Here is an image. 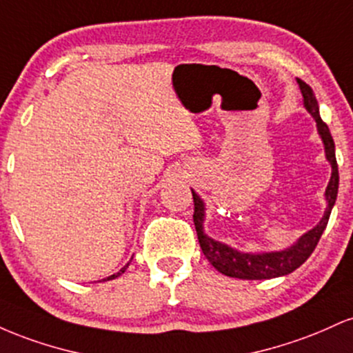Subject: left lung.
Masks as SVG:
<instances>
[{
	"label": "left lung",
	"mask_w": 353,
	"mask_h": 353,
	"mask_svg": "<svg viewBox=\"0 0 353 353\" xmlns=\"http://www.w3.org/2000/svg\"><path fill=\"white\" fill-rule=\"evenodd\" d=\"M299 88H301L303 96V106L310 112L312 117L317 123V131L323 141V148H325V157L332 165V176L329 181V185L325 189V199H327V209L323 212L322 221L315 225L314 229L305 232L303 236L290 245L289 249L279 250V252H261V254H249L241 252V250L232 249V247L222 244V242L214 241L208 234H204V202L196 192L192 190V199H194V225H196L197 239L202 252H204L208 261L212 264L221 274L229 275V277L236 279H247V281H262V279H274L281 277V275H287L299 269L310 254L314 252L315 245L322 237L323 230L327 228L329 222L332 208H334L335 201H337L339 192V165L337 159H335V144L332 139V134L329 131V125L322 121L319 114V103L315 99L314 91L307 83L297 78Z\"/></svg>",
	"instance_id": "obj_1"
}]
</instances>
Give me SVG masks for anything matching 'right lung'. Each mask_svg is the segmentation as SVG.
<instances>
[{
  "label": "right lung",
  "instance_id": "obj_1",
  "mask_svg": "<svg viewBox=\"0 0 353 353\" xmlns=\"http://www.w3.org/2000/svg\"><path fill=\"white\" fill-rule=\"evenodd\" d=\"M128 265H129V264H128ZM128 265H124V267H123V269H121V270H119V272H117V274H112V275H109V277H106V279H103V281H112V279H116V277H117V275H121V274H123V272H124V270H125V269H128Z\"/></svg>",
  "mask_w": 353,
  "mask_h": 353
}]
</instances>
